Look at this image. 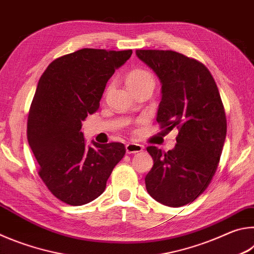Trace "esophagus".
I'll return each instance as SVG.
<instances>
[{
    "mask_svg": "<svg viewBox=\"0 0 254 254\" xmlns=\"http://www.w3.org/2000/svg\"><path fill=\"white\" fill-rule=\"evenodd\" d=\"M126 149H127V153H137V152H141L143 150V145H141L139 143H127L126 145Z\"/></svg>",
    "mask_w": 254,
    "mask_h": 254,
    "instance_id": "1",
    "label": "esophagus"
}]
</instances>
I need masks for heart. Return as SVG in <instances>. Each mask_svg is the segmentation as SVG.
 Returning a JSON list of instances; mask_svg holds the SVG:
<instances>
[{
    "label": "heart",
    "instance_id": "b5f03b06",
    "mask_svg": "<svg viewBox=\"0 0 254 254\" xmlns=\"http://www.w3.org/2000/svg\"><path fill=\"white\" fill-rule=\"evenodd\" d=\"M144 80H153L152 75L144 69H133L127 76V85L142 83Z\"/></svg>",
    "mask_w": 254,
    "mask_h": 254
}]
</instances>
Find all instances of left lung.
<instances>
[{
	"label": "left lung",
	"instance_id": "1",
	"mask_svg": "<svg viewBox=\"0 0 254 254\" xmlns=\"http://www.w3.org/2000/svg\"><path fill=\"white\" fill-rule=\"evenodd\" d=\"M161 83L157 122L178 128L168 152L148 147L153 167L145 176L149 195L170 207L194 201L217 169L226 136V117L212 74L198 60L173 50H136Z\"/></svg>",
	"mask_w": 254,
	"mask_h": 254
}]
</instances>
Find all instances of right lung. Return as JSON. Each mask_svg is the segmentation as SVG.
Wrapping results in <instances>:
<instances>
[{
    "mask_svg": "<svg viewBox=\"0 0 254 254\" xmlns=\"http://www.w3.org/2000/svg\"><path fill=\"white\" fill-rule=\"evenodd\" d=\"M132 50L84 48L55 59L40 77L28 115L27 136L40 178L64 203L80 206L105 190L126 154L123 143L86 147L81 121L100 107L105 86Z\"/></svg>",
    "mask_w": 254,
    "mask_h": 254,
    "instance_id": "right-lung-1",
    "label": "right lung"
}]
</instances>
